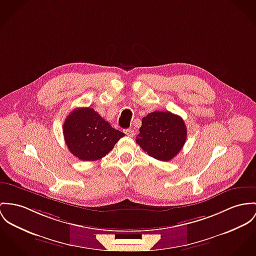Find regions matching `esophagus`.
Instances as JSON below:
<instances>
[{"label":"esophagus","instance_id":"obj_1","mask_svg":"<svg viewBox=\"0 0 256 256\" xmlns=\"http://www.w3.org/2000/svg\"><path fill=\"white\" fill-rule=\"evenodd\" d=\"M124 134H126L128 136H134V130H132V128H126V130H124Z\"/></svg>","mask_w":256,"mask_h":256}]
</instances>
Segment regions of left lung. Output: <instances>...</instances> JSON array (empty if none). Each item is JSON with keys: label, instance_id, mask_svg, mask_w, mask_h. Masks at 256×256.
<instances>
[{"label": "left lung", "instance_id": "obj_1", "mask_svg": "<svg viewBox=\"0 0 256 256\" xmlns=\"http://www.w3.org/2000/svg\"><path fill=\"white\" fill-rule=\"evenodd\" d=\"M186 138L183 118L168 111H155L142 118L136 141L149 156L168 162L179 153Z\"/></svg>", "mask_w": 256, "mask_h": 256}]
</instances>
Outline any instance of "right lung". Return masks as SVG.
<instances>
[{
	"label": "right lung",
	"mask_w": 256,
	"mask_h": 256,
	"mask_svg": "<svg viewBox=\"0 0 256 256\" xmlns=\"http://www.w3.org/2000/svg\"><path fill=\"white\" fill-rule=\"evenodd\" d=\"M63 134L69 151L88 162L105 157L124 136L90 107L76 108L67 116Z\"/></svg>",
	"instance_id": "add662e5"
}]
</instances>
